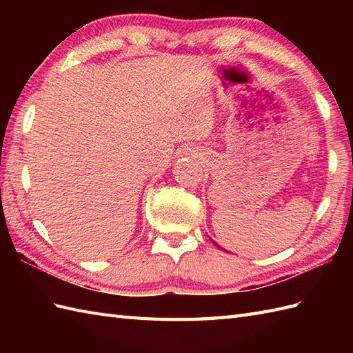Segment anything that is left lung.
<instances>
[{
  "label": "left lung",
  "instance_id": "8db88e82",
  "mask_svg": "<svg viewBox=\"0 0 353 353\" xmlns=\"http://www.w3.org/2000/svg\"><path fill=\"white\" fill-rule=\"evenodd\" d=\"M214 244H215V245H216V247H219V249H221V247H220V245H219V244H216V243H215V241H214ZM221 250H224V249H221ZM224 252H226V250H224Z\"/></svg>",
  "mask_w": 353,
  "mask_h": 353
}]
</instances>
